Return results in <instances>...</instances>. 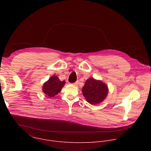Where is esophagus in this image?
Masks as SVG:
<instances>
[{"instance_id": "1", "label": "esophagus", "mask_w": 151, "mask_h": 151, "mask_svg": "<svg viewBox=\"0 0 151 151\" xmlns=\"http://www.w3.org/2000/svg\"><path fill=\"white\" fill-rule=\"evenodd\" d=\"M79 84V81H77L76 82H75V83H73V85L74 86H78Z\"/></svg>"}]
</instances>
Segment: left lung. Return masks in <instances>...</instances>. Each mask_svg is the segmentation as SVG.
<instances>
[{
  "label": "left lung",
  "mask_w": 151,
  "mask_h": 151,
  "mask_svg": "<svg viewBox=\"0 0 151 151\" xmlns=\"http://www.w3.org/2000/svg\"><path fill=\"white\" fill-rule=\"evenodd\" d=\"M82 92L87 101L91 104L101 103L108 94L107 85L101 81L90 78L86 81Z\"/></svg>",
  "instance_id": "obj_1"
}]
</instances>
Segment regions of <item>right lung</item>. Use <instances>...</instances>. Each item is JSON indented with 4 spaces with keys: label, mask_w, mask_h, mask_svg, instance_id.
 I'll return each mask as SVG.
<instances>
[{
    "label": "right lung",
    "mask_w": 151,
    "mask_h": 151,
    "mask_svg": "<svg viewBox=\"0 0 151 151\" xmlns=\"http://www.w3.org/2000/svg\"><path fill=\"white\" fill-rule=\"evenodd\" d=\"M65 82L64 81H61L57 76L53 75L44 83L42 91L48 97H52L61 91Z\"/></svg>",
    "instance_id": "add662e5"
}]
</instances>
